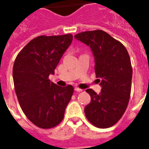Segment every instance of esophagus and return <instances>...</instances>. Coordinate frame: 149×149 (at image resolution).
<instances>
[{
    "mask_svg": "<svg viewBox=\"0 0 149 149\" xmlns=\"http://www.w3.org/2000/svg\"><path fill=\"white\" fill-rule=\"evenodd\" d=\"M74 90H75L76 92H79V93H80V92H82L83 89H80V88H78V87H75L74 88Z\"/></svg>",
    "mask_w": 149,
    "mask_h": 149,
    "instance_id": "34e87169",
    "label": "esophagus"
}]
</instances>
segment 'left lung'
<instances>
[{"mask_svg": "<svg viewBox=\"0 0 149 149\" xmlns=\"http://www.w3.org/2000/svg\"><path fill=\"white\" fill-rule=\"evenodd\" d=\"M74 38L90 48L95 58L96 77L101 80L99 94L86 89L91 101L84 109L93 125L107 128L122 118L128 104L131 90L132 66L125 47L103 30L77 33Z\"/></svg>", "mask_w": 149, "mask_h": 149, "instance_id": "obj_1", "label": "left lung"}]
</instances>
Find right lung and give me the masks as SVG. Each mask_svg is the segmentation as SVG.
<instances>
[{"instance_id":"1","label":"right lung","mask_w":149,"mask_h":149,"mask_svg":"<svg viewBox=\"0 0 149 149\" xmlns=\"http://www.w3.org/2000/svg\"><path fill=\"white\" fill-rule=\"evenodd\" d=\"M73 36H40L24 47L13 69L21 108L31 122L44 129L61 122L73 95L71 85L62 87L48 79L72 42Z\"/></svg>"}]
</instances>
